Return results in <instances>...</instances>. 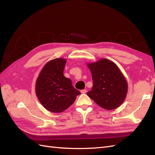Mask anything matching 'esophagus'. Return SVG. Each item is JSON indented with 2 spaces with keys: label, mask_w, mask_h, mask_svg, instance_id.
Instances as JSON below:
<instances>
[{
  "label": "esophagus",
  "mask_w": 155,
  "mask_h": 155,
  "mask_svg": "<svg viewBox=\"0 0 155 155\" xmlns=\"http://www.w3.org/2000/svg\"><path fill=\"white\" fill-rule=\"evenodd\" d=\"M87 92V90L86 89H83V90H81V94H85V93H86Z\"/></svg>",
  "instance_id": "esophagus-1"
}]
</instances>
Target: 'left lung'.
<instances>
[{"label":"left lung","instance_id":"8db88e82","mask_svg":"<svg viewBox=\"0 0 155 155\" xmlns=\"http://www.w3.org/2000/svg\"><path fill=\"white\" fill-rule=\"evenodd\" d=\"M93 80L92 90L88 96L101 108L113 110L124 101L128 91L125 76L112 61L104 58L94 63H88Z\"/></svg>","mask_w":155,"mask_h":155}]
</instances>
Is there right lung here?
<instances>
[{
  "instance_id": "right-lung-1",
  "label": "right lung",
  "mask_w": 155,
  "mask_h": 155,
  "mask_svg": "<svg viewBox=\"0 0 155 155\" xmlns=\"http://www.w3.org/2000/svg\"><path fill=\"white\" fill-rule=\"evenodd\" d=\"M67 59L56 58L47 62L35 83V93L46 110L60 113L73 104L80 92L75 88L71 79L63 75Z\"/></svg>"
}]
</instances>
